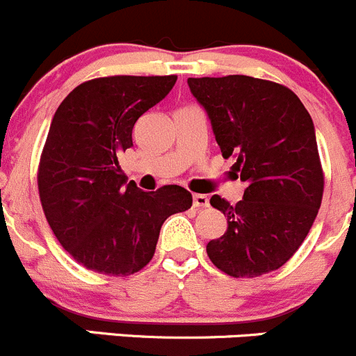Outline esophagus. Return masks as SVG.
Here are the masks:
<instances>
[{
	"label": "esophagus",
	"instance_id": "esophagus-1",
	"mask_svg": "<svg viewBox=\"0 0 356 356\" xmlns=\"http://www.w3.org/2000/svg\"><path fill=\"white\" fill-rule=\"evenodd\" d=\"M209 206V199L202 193H193V207L200 209V207H207Z\"/></svg>",
	"mask_w": 356,
	"mask_h": 356
}]
</instances>
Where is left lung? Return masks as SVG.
Instances as JSON below:
<instances>
[{
  "label": "left lung",
  "mask_w": 356,
  "mask_h": 356,
  "mask_svg": "<svg viewBox=\"0 0 356 356\" xmlns=\"http://www.w3.org/2000/svg\"><path fill=\"white\" fill-rule=\"evenodd\" d=\"M206 108L232 173L245 181L235 206L211 197L227 232L207 244L213 265L227 275H265L286 265L308 235L323 195L315 128L298 95L251 76L188 77Z\"/></svg>",
  "instance_id": "1"
}]
</instances>
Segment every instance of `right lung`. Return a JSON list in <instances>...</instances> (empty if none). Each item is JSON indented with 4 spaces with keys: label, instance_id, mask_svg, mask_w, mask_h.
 <instances>
[{
    "label": "right lung",
    "instance_id": "1",
    "mask_svg": "<svg viewBox=\"0 0 356 356\" xmlns=\"http://www.w3.org/2000/svg\"><path fill=\"white\" fill-rule=\"evenodd\" d=\"M177 76H107L74 88L51 121L38 190L48 225L84 268L128 277L150 263L168 216L192 206L179 185L143 192L126 183L119 156L133 147L140 115L159 104Z\"/></svg>",
    "mask_w": 356,
    "mask_h": 356
}]
</instances>
